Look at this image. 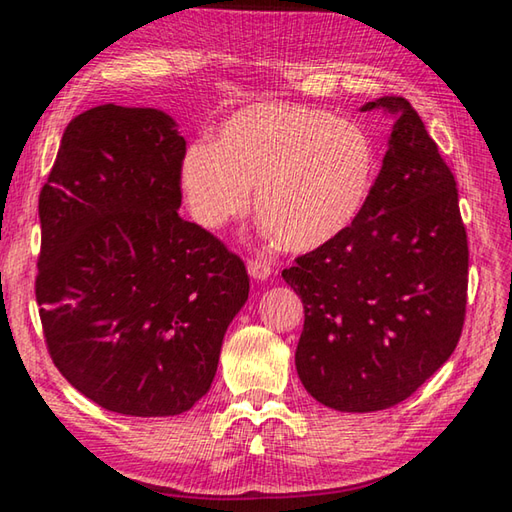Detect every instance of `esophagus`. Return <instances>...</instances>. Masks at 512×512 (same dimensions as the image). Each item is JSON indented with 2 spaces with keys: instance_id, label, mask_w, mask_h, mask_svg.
I'll use <instances>...</instances> for the list:
<instances>
[{
  "instance_id": "1",
  "label": "esophagus",
  "mask_w": 512,
  "mask_h": 512,
  "mask_svg": "<svg viewBox=\"0 0 512 512\" xmlns=\"http://www.w3.org/2000/svg\"><path fill=\"white\" fill-rule=\"evenodd\" d=\"M246 266H248V275L253 277V280H268L273 273V268L266 259H248Z\"/></svg>"
}]
</instances>
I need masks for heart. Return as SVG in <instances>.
I'll return each mask as SVG.
<instances>
[{
	"label": "heart",
	"mask_w": 512,
	"mask_h": 512,
	"mask_svg": "<svg viewBox=\"0 0 512 512\" xmlns=\"http://www.w3.org/2000/svg\"><path fill=\"white\" fill-rule=\"evenodd\" d=\"M377 149L359 124L293 103H255L225 119L212 144H192L178 183L189 214L219 230L250 207L268 237L296 253L343 237L368 207Z\"/></svg>",
	"instance_id": "obj_1"
}]
</instances>
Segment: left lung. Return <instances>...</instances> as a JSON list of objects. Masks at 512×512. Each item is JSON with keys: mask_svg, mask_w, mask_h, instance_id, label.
Returning a JSON list of instances; mask_svg holds the SVG:
<instances>
[{"mask_svg": "<svg viewBox=\"0 0 512 512\" xmlns=\"http://www.w3.org/2000/svg\"><path fill=\"white\" fill-rule=\"evenodd\" d=\"M359 221L282 277L302 298L296 368L316 402L372 413L404 402L452 357L467 302V235L454 173L402 97Z\"/></svg>", "mask_w": 512, "mask_h": 512, "instance_id": "obj_1", "label": "left lung"}]
</instances>
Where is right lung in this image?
<instances>
[{"label": "right lung", "instance_id": "add662e5", "mask_svg": "<svg viewBox=\"0 0 512 512\" xmlns=\"http://www.w3.org/2000/svg\"><path fill=\"white\" fill-rule=\"evenodd\" d=\"M183 153L158 108L85 110L38 203L36 300L51 359L88 400L135 418L180 415L210 391L250 289L244 262L178 216Z\"/></svg>", "mask_w": 512, "mask_h": 512}]
</instances>
